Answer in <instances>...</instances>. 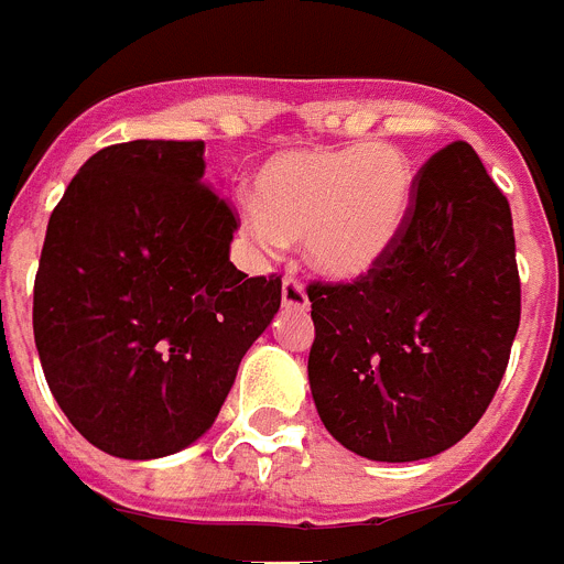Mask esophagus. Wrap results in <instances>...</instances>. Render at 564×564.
Segmentation results:
<instances>
[{
	"mask_svg": "<svg viewBox=\"0 0 564 564\" xmlns=\"http://www.w3.org/2000/svg\"><path fill=\"white\" fill-rule=\"evenodd\" d=\"M282 305L293 311H308V293L296 276L282 279Z\"/></svg>",
	"mask_w": 564,
	"mask_h": 564,
	"instance_id": "obj_1",
	"label": "esophagus"
}]
</instances>
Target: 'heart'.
I'll list each match as a JSON object with an SVG mask.
<instances>
[{"label":"heart","mask_w":564,"mask_h":564,"mask_svg":"<svg viewBox=\"0 0 564 564\" xmlns=\"http://www.w3.org/2000/svg\"><path fill=\"white\" fill-rule=\"evenodd\" d=\"M412 193L415 172L392 143L293 149L259 166L245 225L264 248L302 239L323 276L357 279L389 253Z\"/></svg>","instance_id":"b5f03b06"}]
</instances>
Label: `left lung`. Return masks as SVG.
<instances>
[{
    "label": "left lung",
    "mask_w": 564,
    "mask_h": 564,
    "mask_svg": "<svg viewBox=\"0 0 564 564\" xmlns=\"http://www.w3.org/2000/svg\"><path fill=\"white\" fill-rule=\"evenodd\" d=\"M308 380L339 444L421 460L467 435L505 377L522 316L510 204L467 141L415 175L389 253L355 282H311Z\"/></svg>",
    "instance_id": "1"
}]
</instances>
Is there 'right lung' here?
I'll use <instances>...</instances> for the list:
<instances>
[{
  "instance_id": "obj_1",
  "label": "right lung",
  "mask_w": 564,
  "mask_h": 564,
  "mask_svg": "<svg viewBox=\"0 0 564 564\" xmlns=\"http://www.w3.org/2000/svg\"><path fill=\"white\" fill-rule=\"evenodd\" d=\"M204 166V141L115 143L48 218L34 282L42 371L74 430L118 458L202 438L282 302V276L230 262L239 218Z\"/></svg>"
}]
</instances>
